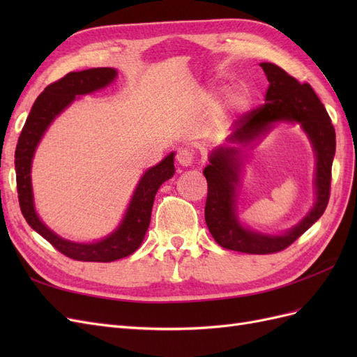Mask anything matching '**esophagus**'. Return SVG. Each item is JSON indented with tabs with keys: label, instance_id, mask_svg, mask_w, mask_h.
I'll return each instance as SVG.
<instances>
[{
	"label": "esophagus",
	"instance_id": "esophagus-1",
	"mask_svg": "<svg viewBox=\"0 0 357 357\" xmlns=\"http://www.w3.org/2000/svg\"><path fill=\"white\" fill-rule=\"evenodd\" d=\"M195 160V156H193V152L189 149H181L177 153V162L181 167H190Z\"/></svg>",
	"mask_w": 357,
	"mask_h": 357
}]
</instances>
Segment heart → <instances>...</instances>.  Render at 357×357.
Wrapping results in <instances>:
<instances>
[{
  "mask_svg": "<svg viewBox=\"0 0 357 357\" xmlns=\"http://www.w3.org/2000/svg\"><path fill=\"white\" fill-rule=\"evenodd\" d=\"M252 102H253V93L250 89L247 88H240L236 89L229 98V109L235 113H245L248 109L252 107ZM213 104V100H208L207 101V105H211Z\"/></svg>",
  "mask_w": 357,
  "mask_h": 357,
  "instance_id": "heart-1",
  "label": "heart"
}]
</instances>
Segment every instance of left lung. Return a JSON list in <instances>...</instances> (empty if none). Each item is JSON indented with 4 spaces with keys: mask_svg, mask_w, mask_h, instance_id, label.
Masks as SVG:
<instances>
[{
    "mask_svg": "<svg viewBox=\"0 0 357 357\" xmlns=\"http://www.w3.org/2000/svg\"><path fill=\"white\" fill-rule=\"evenodd\" d=\"M269 82L265 104L241 116L235 131L210 153L202 171L208 183L205 223L219 245L234 252L268 255L282 252L304 234L325 213L331 190V171L335 156V129L319 96L308 83H299L271 62H262ZM278 121L299 123L317 153V201L306 218L280 236L252 231L236 214V188L242 167V147L257 142Z\"/></svg>",
    "mask_w": 357,
    "mask_h": 357,
    "instance_id": "8db88e82",
    "label": "left lung"
}]
</instances>
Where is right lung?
<instances>
[{"mask_svg": "<svg viewBox=\"0 0 357 357\" xmlns=\"http://www.w3.org/2000/svg\"><path fill=\"white\" fill-rule=\"evenodd\" d=\"M116 77L117 71L114 68L104 67L68 73L66 77L49 84L32 105L16 146V183L19 205L24 218L31 228L38 232L43 238H46L56 250L82 262H113L132 255L144 240L158 189L176 172L174 152L165 156L158 165L149 168L138 181L121 225L100 241L74 243L66 240L40 220L36 211L31 183L32 158H34L37 146L52 122L80 95L104 89Z\"/></svg>", "mask_w": 357, "mask_h": 357, "instance_id": "add662e5", "label": "right lung"}]
</instances>
